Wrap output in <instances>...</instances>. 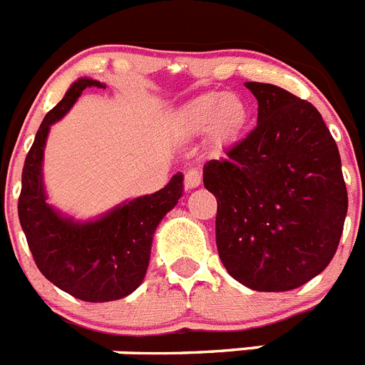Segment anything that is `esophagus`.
Masks as SVG:
<instances>
[{
    "mask_svg": "<svg viewBox=\"0 0 365 365\" xmlns=\"http://www.w3.org/2000/svg\"><path fill=\"white\" fill-rule=\"evenodd\" d=\"M201 180H202L201 172H197L195 168H192V170H188V172H186V175H185V186L188 190L197 188V186L201 185Z\"/></svg>",
    "mask_w": 365,
    "mask_h": 365,
    "instance_id": "esophagus-1",
    "label": "esophagus"
}]
</instances>
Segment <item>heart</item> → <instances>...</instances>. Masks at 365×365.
<instances>
[{"label":"heart","instance_id":"heart-1","mask_svg":"<svg viewBox=\"0 0 365 365\" xmlns=\"http://www.w3.org/2000/svg\"><path fill=\"white\" fill-rule=\"evenodd\" d=\"M250 124V108L240 95L206 93L193 98L179 113V128L185 135L195 137L206 131L214 146L222 148L237 143Z\"/></svg>","mask_w":365,"mask_h":365}]
</instances>
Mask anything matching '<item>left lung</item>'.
Listing matches in <instances>:
<instances>
[{
    "label": "left lung",
    "mask_w": 365,
    "mask_h": 365,
    "mask_svg": "<svg viewBox=\"0 0 365 365\" xmlns=\"http://www.w3.org/2000/svg\"><path fill=\"white\" fill-rule=\"evenodd\" d=\"M245 87L257 100V125L202 168L217 199L219 257L252 291H292L324 272L340 243L347 214L340 153L307 100L272 83Z\"/></svg>",
    "instance_id": "obj_1"
}]
</instances>
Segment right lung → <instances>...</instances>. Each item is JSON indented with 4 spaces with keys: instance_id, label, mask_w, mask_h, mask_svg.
I'll list each match as a JSON object with an SVG mask.
<instances>
[{
    "instance_id": "add662e5",
    "label": "right lung",
    "mask_w": 365,
    "mask_h": 365,
    "mask_svg": "<svg viewBox=\"0 0 365 365\" xmlns=\"http://www.w3.org/2000/svg\"><path fill=\"white\" fill-rule=\"evenodd\" d=\"M86 87H106L78 78L41 122L21 173L19 225L32 257L51 283L83 302L125 298L143 283L150 265L153 234L164 215L182 197V173L159 192L117 205L106 214L76 221L47 201L43 150L51 125L63 118Z\"/></svg>"
}]
</instances>
